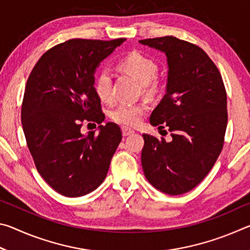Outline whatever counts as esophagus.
<instances>
[{
	"mask_svg": "<svg viewBox=\"0 0 250 250\" xmlns=\"http://www.w3.org/2000/svg\"><path fill=\"white\" fill-rule=\"evenodd\" d=\"M133 133H134V130H131L129 128H125V126H124V128H122V135H124V137H128V135H131V134H133Z\"/></svg>",
	"mask_w": 250,
	"mask_h": 250,
	"instance_id": "esophagus-1",
	"label": "esophagus"
}]
</instances>
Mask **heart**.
Instances as JSON below:
<instances>
[{
    "mask_svg": "<svg viewBox=\"0 0 250 250\" xmlns=\"http://www.w3.org/2000/svg\"><path fill=\"white\" fill-rule=\"evenodd\" d=\"M119 67L132 75L142 84L147 95H154L159 90V83L154 77L158 73V64L153 59L141 53L133 52L119 62ZM94 88L96 95L103 103H111L112 78L108 69H101L95 77ZM147 107L145 104H125L122 103L113 108L110 112V118L125 126H133L140 122L142 116L146 112Z\"/></svg>",
    "mask_w": 250,
    "mask_h": 250,
    "instance_id": "obj_1",
    "label": "heart"
}]
</instances>
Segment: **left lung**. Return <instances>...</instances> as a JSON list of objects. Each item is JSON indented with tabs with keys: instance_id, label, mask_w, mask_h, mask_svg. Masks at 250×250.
Returning a JSON list of instances; mask_svg holds the SVG:
<instances>
[{
	"instance_id": "1",
	"label": "left lung",
	"mask_w": 250,
	"mask_h": 250,
	"mask_svg": "<svg viewBox=\"0 0 250 250\" xmlns=\"http://www.w3.org/2000/svg\"><path fill=\"white\" fill-rule=\"evenodd\" d=\"M167 55V94L151 113L172 140L143 134L141 163L159 191L180 195L208 174L221 154L227 126V96L219 70L201 47L173 36L139 41Z\"/></svg>"
}]
</instances>
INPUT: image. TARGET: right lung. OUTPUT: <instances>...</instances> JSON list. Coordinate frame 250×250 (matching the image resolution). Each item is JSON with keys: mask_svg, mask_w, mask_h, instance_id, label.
<instances>
[{"mask_svg": "<svg viewBox=\"0 0 250 250\" xmlns=\"http://www.w3.org/2000/svg\"><path fill=\"white\" fill-rule=\"evenodd\" d=\"M125 39H74L42 56L29 74L22 104V125L41 176L67 197L86 195L107 176L122 139L119 125H99V133L80 132L83 121L101 124L95 73Z\"/></svg>", "mask_w": 250, "mask_h": 250, "instance_id": "add662e5", "label": "right lung"}]
</instances>
